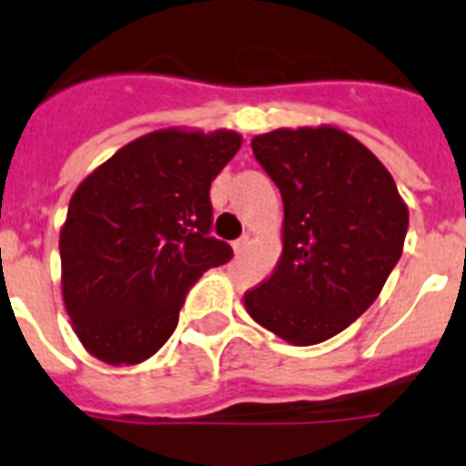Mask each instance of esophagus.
<instances>
[{"instance_id": "obj_1", "label": "esophagus", "mask_w": 466, "mask_h": 466, "mask_svg": "<svg viewBox=\"0 0 466 466\" xmlns=\"http://www.w3.org/2000/svg\"><path fill=\"white\" fill-rule=\"evenodd\" d=\"M245 249H247V236H242V238H238L236 242H233V252L242 254Z\"/></svg>"}]
</instances>
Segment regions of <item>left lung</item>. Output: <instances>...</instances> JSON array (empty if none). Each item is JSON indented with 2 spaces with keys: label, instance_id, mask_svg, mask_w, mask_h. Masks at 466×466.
<instances>
[{
  "label": "left lung",
  "instance_id": "1",
  "mask_svg": "<svg viewBox=\"0 0 466 466\" xmlns=\"http://www.w3.org/2000/svg\"><path fill=\"white\" fill-rule=\"evenodd\" d=\"M252 151L282 196L284 252L245 308L287 343H322L378 299L409 209L380 160L336 127H282L254 137Z\"/></svg>",
  "mask_w": 466,
  "mask_h": 466
}]
</instances>
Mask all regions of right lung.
I'll list each match as a JSON object with an SVG mask.
<instances>
[{"label":"right lung","mask_w":466,"mask_h":466,"mask_svg":"<svg viewBox=\"0 0 466 466\" xmlns=\"http://www.w3.org/2000/svg\"><path fill=\"white\" fill-rule=\"evenodd\" d=\"M240 144L228 130H158L76 188L60 233L63 296L90 355L114 366L149 360L200 275L233 258L209 233V187Z\"/></svg>","instance_id":"1"}]
</instances>
